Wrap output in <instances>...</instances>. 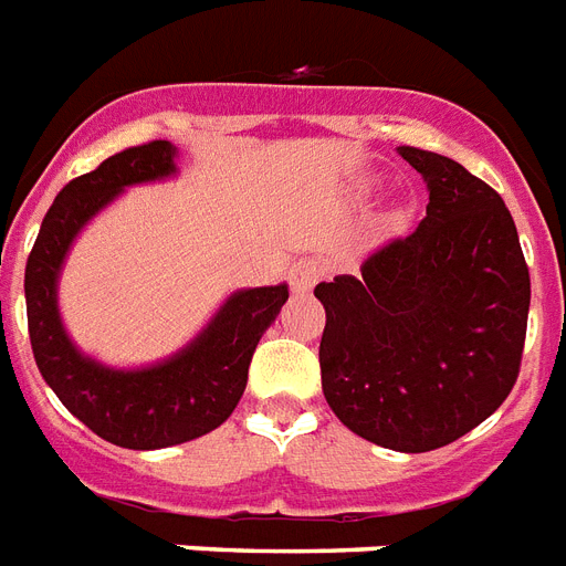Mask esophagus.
<instances>
[{
  "label": "esophagus",
  "mask_w": 566,
  "mask_h": 566,
  "mask_svg": "<svg viewBox=\"0 0 566 566\" xmlns=\"http://www.w3.org/2000/svg\"><path fill=\"white\" fill-rule=\"evenodd\" d=\"M321 274H324V260H318V256H304V260H297L289 269V286H292L295 295H306L318 283Z\"/></svg>",
  "instance_id": "obj_1"
}]
</instances>
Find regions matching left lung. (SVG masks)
<instances>
[{
  "label": "left lung",
  "mask_w": 566,
  "mask_h": 566,
  "mask_svg": "<svg viewBox=\"0 0 566 566\" xmlns=\"http://www.w3.org/2000/svg\"><path fill=\"white\" fill-rule=\"evenodd\" d=\"M397 151L427 180V219L374 251L359 277L315 286L327 312L321 388L359 438L429 453L514 388L532 286L503 198L450 157Z\"/></svg>",
  "instance_id": "obj_1"
}]
</instances>
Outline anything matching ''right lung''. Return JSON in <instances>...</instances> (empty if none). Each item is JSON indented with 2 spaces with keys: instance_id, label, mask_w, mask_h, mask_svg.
Masks as SVG:
<instances>
[{
  "instance_id": "right-lung-1",
  "label": "right lung",
  "mask_w": 566,
  "mask_h": 566,
  "mask_svg": "<svg viewBox=\"0 0 566 566\" xmlns=\"http://www.w3.org/2000/svg\"><path fill=\"white\" fill-rule=\"evenodd\" d=\"M175 157L178 148L155 139L70 180L49 207L25 265L31 350L46 386L84 427L128 450L175 447L221 427L245 391L262 333L289 297L286 283L239 289L187 347L146 368H111L81 354L57 310V280L72 242L128 187L175 178Z\"/></svg>"
}]
</instances>
